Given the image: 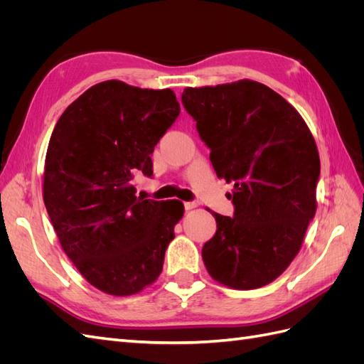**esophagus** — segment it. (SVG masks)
Returning <instances> with one entry per match:
<instances>
[{
  "instance_id": "esophagus-1",
  "label": "esophagus",
  "mask_w": 364,
  "mask_h": 364,
  "mask_svg": "<svg viewBox=\"0 0 364 364\" xmlns=\"http://www.w3.org/2000/svg\"><path fill=\"white\" fill-rule=\"evenodd\" d=\"M196 205H197L196 202H185V203H183V208L186 209V211H188V209H193V208H196Z\"/></svg>"
}]
</instances>
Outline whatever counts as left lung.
<instances>
[{"mask_svg": "<svg viewBox=\"0 0 364 364\" xmlns=\"http://www.w3.org/2000/svg\"><path fill=\"white\" fill-rule=\"evenodd\" d=\"M182 105L217 178L234 182V215L213 213L205 266L228 287H262L290 266L316 213L321 159L311 132L289 102L252 80L185 87Z\"/></svg>", "mask_w": 364, "mask_h": 364, "instance_id": "obj_1", "label": "left lung"}]
</instances>
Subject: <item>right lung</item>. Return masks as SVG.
I'll return each mask as SVG.
<instances>
[{
	"label": "right lung",
	"instance_id": "obj_1",
	"mask_svg": "<svg viewBox=\"0 0 364 364\" xmlns=\"http://www.w3.org/2000/svg\"><path fill=\"white\" fill-rule=\"evenodd\" d=\"M179 114L171 90L107 80L65 109L51 134L43 203L65 253L107 294H135L162 272L183 205L144 200L134 179L151 178L150 155Z\"/></svg>",
	"mask_w": 364,
	"mask_h": 364
}]
</instances>
